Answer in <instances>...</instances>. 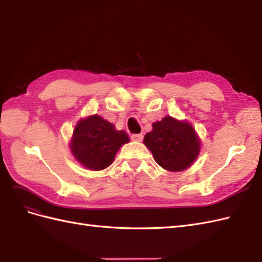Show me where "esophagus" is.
<instances>
[{
  "mask_svg": "<svg viewBox=\"0 0 262 262\" xmlns=\"http://www.w3.org/2000/svg\"><path fill=\"white\" fill-rule=\"evenodd\" d=\"M143 135L142 134H133V135L130 136V138L133 139V141H136V142H142L143 141Z\"/></svg>",
  "mask_w": 262,
  "mask_h": 262,
  "instance_id": "obj_1",
  "label": "esophagus"
}]
</instances>
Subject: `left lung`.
Wrapping results in <instances>:
<instances>
[{
	"label": "left lung",
	"mask_w": 262,
	"mask_h": 262,
	"mask_svg": "<svg viewBox=\"0 0 262 262\" xmlns=\"http://www.w3.org/2000/svg\"><path fill=\"white\" fill-rule=\"evenodd\" d=\"M144 144L156 163L171 172L187 168L200 151V142L193 127L169 116L153 124V130L144 137Z\"/></svg>",
	"instance_id": "8db88e82"
}]
</instances>
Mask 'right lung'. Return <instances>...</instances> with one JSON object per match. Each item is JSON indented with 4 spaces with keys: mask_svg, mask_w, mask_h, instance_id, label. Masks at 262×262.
Listing matches in <instances>:
<instances>
[{
    "mask_svg": "<svg viewBox=\"0 0 262 262\" xmlns=\"http://www.w3.org/2000/svg\"><path fill=\"white\" fill-rule=\"evenodd\" d=\"M128 142L126 132L117 130L112 123L94 115L75 127L71 150L84 167L99 171L111 165L120 146Z\"/></svg>",
    "mask_w": 262,
    "mask_h": 262,
    "instance_id": "right-lung-1",
    "label": "right lung"
}]
</instances>
